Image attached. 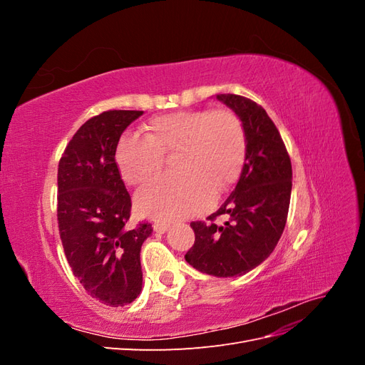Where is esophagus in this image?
Masks as SVG:
<instances>
[{
  "mask_svg": "<svg viewBox=\"0 0 365 365\" xmlns=\"http://www.w3.org/2000/svg\"><path fill=\"white\" fill-rule=\"evenodd\" d=\"M153 230H155L157 231V233H165V231H168L169 230V224H165V222H153Z\"/></svg>",
  "mask_w": 365,
  "mask_h": 365,
  "instance_id": "esophagus-1",
  "label": "esophagus"
}]
</instances>
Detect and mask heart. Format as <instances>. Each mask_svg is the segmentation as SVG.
Here are the masks:
<instances>
[{"label":"heart","instance_id":"obj_1","mask_svg":"<svg viewBox=\"0 0 365 365\" xmlns=\"http://www.w3.org/2000/svg\"><path fill=\"white\" fill-rule=\"evenodd\" d=\"M175 152V176L152 181L135 195L137 212L158 222L202 212L208 196L217 197L236 182L247 153L244 125L224 109L158 115L146 125V138L120 140L115 163L126 184L140 185L158 173L163 155Z\"/></svg>","mask_w":365,"mask_h":365}]
</instances>
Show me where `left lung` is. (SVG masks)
<instances>
[{
	"label": "left lung",
	"mask_w": 365,
	"mask_h": 365,
	"mask_svg": "<svg viewBox=\"0 0 365 365\" xmlns=\"http://www.w3.org/2000/svg\"><path fill=\"white\" fill-rule=\"evenodd\" d=\"M242 121L247 137L245 163L239 181L210 222H192L195 245L185 260L215 277H237L269 257L288 219L292 165L284 143L264 109L247 97L217 94ZM217 215L230 219L222 226Z\"/></svg>",
	"instance_id": "8db88e82"
}]
</instances>
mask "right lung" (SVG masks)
<instances>
[{
	"instance_id": "right-lung-1",
	"label": "right lung",
	"mask_w": 365,
	"mask_h": 365,
	"mask_svg": "<svg viewBox=\"0 0 365 365\" xmlns=\"http://www.w3.org/2000/svg\"><path fill=\"white\" fill-rule=\"evenodd\" d=\"M143 111H106L79 128L58 169V220L65 256L85 291L106 306H125L143 288L141 245L150 224L129 225L130 196L115 150Z\"/></svg>"
}]
</instances>
